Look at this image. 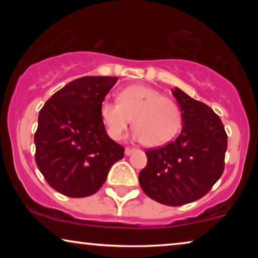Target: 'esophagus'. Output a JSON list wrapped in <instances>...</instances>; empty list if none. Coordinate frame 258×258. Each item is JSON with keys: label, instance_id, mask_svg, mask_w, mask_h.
<instances>
[{"label": "esophagus", "instance_id": "1", "mask_svg": "<svg viewBox=\"0 0 258 258\" xmlns=\"http://www.w3.org/2000/svg\"><path fill=\"white\" fill-rule=\"evenodd\" d=\"M134 151H135V149H134V148H125L124 154L126 155V156H129V155H130V154H133Z\"/></svg>", "mask_w": 258, "mask_h": 258}]
</instances>
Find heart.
<instances>
[{"mask_svg": "<svg viewBox=\"0 0 258 258\" xmlns=\"http://www.w3.org/2000/svg\"><path fill=\"white\" fill-rule=\"evenodd\" d=\"M117 100L104 101L100 108L101 118L111 139H121L132 118L136 128L134 137L144 141L149 147L169 142L181 126V111L177 104L154 88L140 84L129 86L119 91Z\"/></svg>", "mask_w": 258, "mask_h": 258, "instance_id": "heart-1", "label": "heart"}]
</instances>
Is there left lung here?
Returning <instances> with one entry per match:
<instances>
[{
    "instance_id": "1",
    "label": "left lung",
    "mask_w": 258,
    "mask_h": 258,
    "mask_svg": "<svg viewBox=\"0 0 258 258\" xmlns=\"http://www.w3.org/2000/svg\"><path fill=\"white\" fill-rule=\"evenodd\" d=\"M171 93L181 108L182 132L167 146L146 151L139 179L150 199L178 207L202 199L223 174L228 136L210 107L179 88Z\"/></svg>"
}]
</instances>
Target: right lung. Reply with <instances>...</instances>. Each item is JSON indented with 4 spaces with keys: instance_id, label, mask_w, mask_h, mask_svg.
Segmentation results:
<instances>
[{
    "instance_id": "obj_1",
    "label": "right lung",
    "mask_w": 258,
    "mask_h": 258,
    "mask_svg": "<svg viewBox=\"0 0 258 258\" xmlns=\"http://www.w3.org/2000/svg\"><path fill=\"white\" fill-rule=\"evenodd\" d=\"M117 77L84 76L45 102L35 133V161L48 184L69 197L93 195L103 185L124 147L108 136L100 108Z\"/></svg>"
}]
</instances>
